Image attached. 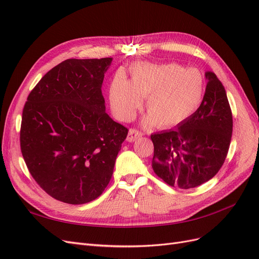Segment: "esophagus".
Wrapping results in <instances>:
<instances>
[{"label":"esophagus","mask_w":259,"mask_h":259,"mask_svg":"<svg viewBox=\"0 0 259 259\" xmlns=\"http://www.w3.org/2000/svg\"><path fill=\"white\" fill-rule=\"evenodd\" d=\"M142 136H143L142 132H139L136 128H131L128 131V135H127L126 140H127V142L132 143V142H135V140H137L139 137H142Z\"/></svg>","instance_id":"34e87169"}]
</instances>
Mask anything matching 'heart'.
Segmentation results:
<instances>
[{
	"instance_id": "b5f03b06",
	"label": "heart",
	"mask_w": 259,
	"mask_h": 259,
	"mask_svg": "<svg viewBox=\"0 0 259 259\" xmlns=\"http://www.w3.org/2000/svg\"><path fill=\"white\" fill-rule=\"evenodd\" d=\"M203 77L197 69L177 64H136L131 68V81L117 75L110 88L113 112L131 120L146 100L145 124L173 126L184 121L199 106L203 95Z\"/></svg>"
}]
</instances>
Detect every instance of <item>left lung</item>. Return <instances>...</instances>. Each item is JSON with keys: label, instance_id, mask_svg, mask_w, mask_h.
<instances>
[{"label": "left lung", "instance_id": "8db88e82", "mask_svg": "<svg viewBox=\"0 0 259 259\" xmlns=\"http://www.w3.org/2000/svg\"><path fill=\"white\" fill-rule=\"evenodd\" d=\"M198 110L174 130L151 135L152 168L164 183L191 189L213 178L228 153L232 113L224 85L211 71Z\"/></svg>", "mask_w": 259, "mask_h": 259}]
</instances>
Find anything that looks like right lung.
Returning a JSON list of instances; mask_svg holds the SVG:
<instances>
[{
    "instance_id": "add662e5",
    "label": "right lung",
    "mask_w": 259,
    "mask_h": 259,
    "mask_svg": "<svg viewBox=\"0 0 259 259\" xmlns=\"http://www.w3.org/2000/svg\"><path fill=\"white\" fill-rule=\"evenodd\" d=\"M112 58L67 59L31 91L20 148L37 185L68 204L104 192L128 130L106 113L101 85Z\"/></svg>"
}]
</instances>
